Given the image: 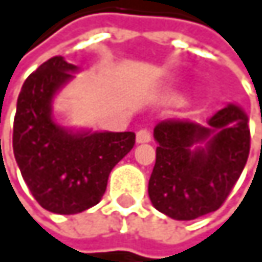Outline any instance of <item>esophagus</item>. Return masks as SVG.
Segmentation results:
<instances>
[{"label":"esophagus","instance_id":"obj_1","mask_svg":"<svg viewBox=\"0 0 262 262\" xmlns=\"http://www.w3.org/2000/svg\"><path fill=\"white\" fill-rule=\"evenodd\" d=\"M152 140V134L147 128H141L137 134V143H149Z\"/></svg>","mask_w":262,"mask_h":262}]
</instances>
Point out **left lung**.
<instances>
[{
    "instance_id": "left-lung-1",
    "label": "left lung",
    "mask_w": 262,
    "mask_h": 262,
    "mask_svg": "<svg viewBox=\"0 0 262 262\" xmlns=\"http://www.w3.org/2000/svg\"><path fill=\"white\" fill-rule=\"evenodd\" d=\"M207 122L166 119L154 128L158 147L149 197L176 221L219 210L249 158V118L237 105H227Z\"/></svg>"
}]
</instances>
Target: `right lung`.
I'll return each mask as SVG.
<instances>
[{
  "label": "right lung",
  "instance_id": "right-lung-1",
  "mask_svg": "<svg viewBox=\"0 0 262 262\" xmlns=\"http://www.w3.org/2000/svg\"><path fill=\"white\" fill-rule=\"evenodd\" d=\"M77 67L62 55L46 60L23 83L13 119V155L41 207L82 213L102 199L113 167L135 146L134 132L73 134L52 119V99Z\"/></svg>",
  "mask_w": 262,
  "mask_h": 262
}]
</instances>
